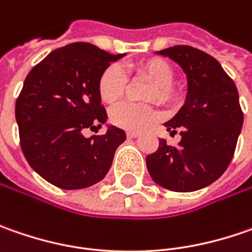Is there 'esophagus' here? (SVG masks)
I'll return each instance as SVG.
<instances>
[{
	"mask_svg": "<svg viewBox=\"0 0 252 252\" xmlns=\"http://www.w3.org/2000/svg\"><path fill=\"white\" fill-rule=\"evenodd\" d=\"M126 136H127L129 139H136V137H139V136H140V133H137V131H127V133H126Z\"/></svg>",
	"mask_w": 252,
	"mask_h": 252,
	"instance_id": "obj_1",
	"label": "esophagus"
}]
</instances>
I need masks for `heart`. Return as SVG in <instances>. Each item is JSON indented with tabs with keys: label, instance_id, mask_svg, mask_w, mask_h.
Returning a JSON list of instances; mask_svg holds the SVG:
<instances>
[{
	"label": "heart",
	"instance_id": "1",
	"mask_svg": "<svg viewBox=\"0 0 252 252\" xmlns=\"http://www.w3.org/2000/svg\"><path fill=\"white\" fill-rule=\"evenodd\" d=\"M137 77L153 84L149 101H157L162 105H171L177 101V94L171 84L174 81V70L161 59H149L136 65ZM127 77L121 65L112 64L102 73L98 91L101 99L106 103H115L126 91ZM158 119V112L151 106H137L133 103H121L111 111V121L118 127L126 130H143Z\"/></svg>",
	"mask_w": 252,
	"mask_h": 252
}]
</instances>
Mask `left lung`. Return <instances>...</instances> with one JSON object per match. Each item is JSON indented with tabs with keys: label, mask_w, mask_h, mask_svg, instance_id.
Masks as SVG:
<instances>
[{
	"label": "left lung",
	"mask_w": 252,
	"mask_h": 252,
	"mask_svg": "<svg viewBox=\"0 0 252 252\" xmlns=\"http://www.w3.org/2000/svg\"><path fill=\"white\" fill-rule=\"evenodd\" d=\"M156 54L168 57L187 75V96L177 115L164 123L169 134L181 130L172 147L160 139L146 164L153 181L174 192H193L213 184L234 156L244 115L236 84L218 60L190 46Z\"/></svg>",
	"instance_id": "1"
}]
</instances>
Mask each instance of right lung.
Masks as SVG:
<instances>
[{
    "label": "right lung",
    "instance_id": "1",
    "mask_svg": "<svg viewBox=\"0 0 252 252\" xmlns=\"http://www.w3.org/2000/svg\"><path fill=\"white\" fill-rule=\"evenodd\" d=\"M91 43H71L49 53L25 78L15 105L24 156L47 182L83 189L105 178L126 133L107 125L102 136L84 128L106 123L98 83L113 62L125 57Z\"/></svg>",
    "mask_w": 252,
    "mask_h": 252
}]
</instances>
